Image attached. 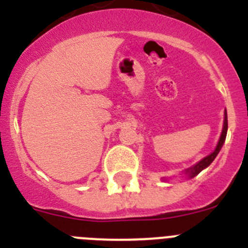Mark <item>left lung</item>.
Wrapping results in <instances>:
<instances>
[{"mask_svg": "<svg viewBox=\"0 0 248 248\" xmlns=\"http://www.w3.org/2000/svg\"><path fill=\"white\" fill-rule=\"evenodd\" d=\"M226 134H227V113L225 111V120H223V128H222V133H221V137H220V140H218V144L217 146H216V149L214 150V153H211L210 155H207L206 157H203L201 161H199L196 165L191 166V168L186 169L185 170V174L189 175L190 177H194L196 176L198 174H200L201 171H202L203 169H206L207 166L210 165V164L212 163L215 160V157L217 156V154L220 153L221 148H222L223 143H225V139H226Z\"/></svg>", "mask_w": 248, "mask_h": 248, "instance_id": "left-lung-1", "label": "left lung"}]
</instances>
